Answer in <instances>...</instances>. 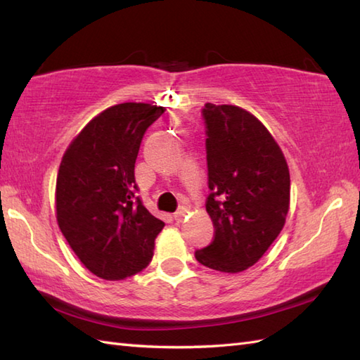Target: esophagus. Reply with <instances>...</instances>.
<instances>
[{"instance_id": "esophagus-1", "label": "esophagus", "mask_w": 360, "mask_h": 360, "mask_svg": "<svg viewBox=\"0 0 360 360\" xmlns=\"http://www.w3.org/2000/svg\"><path fill=\"white\" fill-rule=\"evenodd\" d=\"M184 217H186V210H178V212L173 213V218H174L176 223H181V221L184 219Z\"/></svg>"}]
</instances>
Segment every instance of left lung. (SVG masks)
Here are the masks:
<instances>
[{
    "label": "left lung",
    "instance_id": "left-lung-1",
    "mask_svg": "<svg viewBox=\"0 0 360 360\" xmlns=\"http://www.w3.org/2000/svg\"><path fill=\"white\" fill-rule=\"evenodd\" d=\"M201 114L210 188L205 210L215 236L195 258L210 269L241 272L263 257L285 226L288 164L271 133L250 112L205 103Z\"/></svg>",
    "mask_w": 360,
    "mask_h": 360
}]
</instances>
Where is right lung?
I'll use <instances>...</instances> for the list:
<instances>
[{"label": "right lung", "mask_w": 360, "mask_h": 360, "mask_svg": "<svg viewBox=\"0 0 360 360\" xmlns=\"http://www.w3.org/2000/svg\"><path fill=\"white\" fill-rule=\"evenodd\" d=\"M165 110L120 103L98 114L75 137L57 176V221L80 262L105 280L145 269L165 226L145 209L134 164L147 128Z\"/></svg>", "instance_id": "add662e5"}]
</instances>
